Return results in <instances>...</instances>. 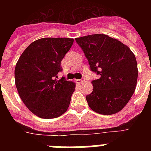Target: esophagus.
<instances>
[{"instance_id": "1", "label": "esophagus", "mask_w": 151, "mask_h": 151, "mask_svg": "<svg viewBox=\"0 0 151 151\" xmlns=\"http://www.w3.org/2000/svg\"><path fill=\"white\" fill-rule=\"evenodd\" d=\"M84 80L83 79H76V82L78 84H81L82 82H83Z\"/></svg>"}]
</instances>
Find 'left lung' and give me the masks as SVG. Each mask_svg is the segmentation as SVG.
Here are the masks:
<instances>
[{"label":"left lung","instance_id":"obj_1","mask_svg":"<svg viewBox=\"0 0 151 151\" xmlns=\"http://www.w3.org/2000/svg\"><path fill=\"white\" fill-rule=\"evenodd\" d=\"M91 69L101 78L92 81L93 91L86 96L89 107L103 115L122 110L135 91L138 65L127 45L104 34L76 38Z\"/></svg>","mask_w":151,"mask_h":151}]
</instances>
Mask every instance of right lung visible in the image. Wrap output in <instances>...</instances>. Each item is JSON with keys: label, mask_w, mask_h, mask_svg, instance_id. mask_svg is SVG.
<instances>
[{"label": "right lung", "mask_w": 151, "mask_h": 151, "mask_svg": "<svg viewBox=\"0 0 151 151\" xmlns=\"http://www.w3.org/2000/svg\"><path fill=\"white\" fill-rule=\"evenodd\" d=\"M73 38H43L33 41L19 58L15 83L19 95L33 114L42 119L60 116L67 110L76 83L64 78L61 61L71 48Z\"/></svg>", "instance_id": "1"}]
</instances>
